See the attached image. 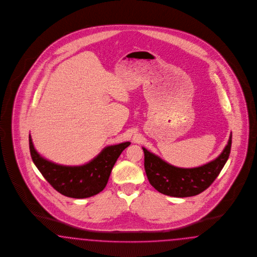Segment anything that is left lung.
I'll list each match as a JSON object with an SVG mask.
<instances>
[{
  "label": "left lung",
  "instance_id": "obj_1",
  "mask_svg": "<svg viewBox=\"0 0 257 257\" xmlns=\"http://www.w3.org/2000/svg\"><path fill=\"white\" fill-rule=\"evenodd\" d=\"M230 133L226 147L216 159L205 165L183 168L170 165L158 155L143 147L144 168L150 185L167 196L185 198L198 195L211 185L229 157L231 148Z\"/></svg>",
  "mask_w": 257,
  "mask_h": 257
}]
</instances>
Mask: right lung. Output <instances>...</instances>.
I'll use <instances>...</instances> for the list:
<instances>
[{"mask_svg":"<svg viewBox=\"0 0 257 257\" xmlns=\"http://www.w3.org/2000/svg\"><path fill=\"white\" fill-rule=\"evenodd\" d=\"M130 142L108 145L90 162L81 165H63L47 160L37 152L30 134V150L33 164L44 178L62 195L84 199L101 192L119 155Z\"/></svg>","mask_w":257,"mask_h":257,"instance_id":"right-lung-1","label":"right lung"}]
</instances>
